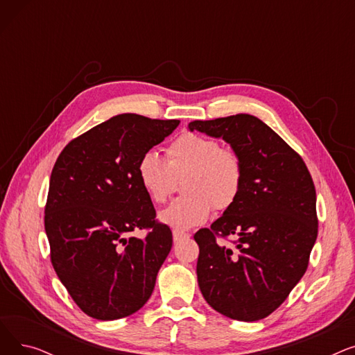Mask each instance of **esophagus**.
Listing matches in <instances>:
<instances>
[{"label": "esophagus", "mask_w": 355, "mask_h": 355, "mask_svg": "<svg viewBox=\"0 0 355 355\" xmlns=\"http://www.w3.org/2000/svg\"><path fill=\"white\" fill-rule=\"evenodd\" d=\"M189 237H190V234H187V233L177 232V230L173 232V239H174L175 243H178V241H181V240H184V239H189Z\"/></svg>", "instance_id": "obj_1"}]
</instances>
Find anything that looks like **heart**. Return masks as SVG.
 Listing matches in <instances>:
<instances>
[{"mask_svg":"<svg viewBox=\"0 0 355 355\" xmlns=\"http://www.w3.org/2000/svg\"><path fill=\"white\" fill-rule=\"evenodd\" d=\"M166 161L146 151L138 161L137 174L144 191L155 204H164L181 184L185 196L159 213L165 226L185 232L206 223L214 210L225 211L236 202L245 180L240 154L220 146L214 138L194 132L177 137L166 146Z\"/></svg>","mask_w":355,"mask_h":355,"instance_id":"b5f03b06","label":"heart"}]
</instances>
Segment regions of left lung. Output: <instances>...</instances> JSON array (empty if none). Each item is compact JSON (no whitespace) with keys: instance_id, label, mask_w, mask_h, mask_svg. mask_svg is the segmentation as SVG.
Listing matches in <instances>:
<instances>
[{"instance_id":"8db88e82","label":"left lung","mask_w":355,"mask_h":355,"mask_svg":"<svg viewBox=\"0 0 355 355\" xmlns=\"http://www.w3.org/2000/svg\"><path fill=\"white\" fill-rule=\"evenodd\" d=\"M189 128L223 138L245 165L236 202L194 234L200 291L232 320H263L306 272L318 236L312 177L302 157L256 116L194 121Z\"/></svg>"}]
</instances>
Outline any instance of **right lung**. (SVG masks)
I'll return each instance as SVG.
<instances>
[{
  "label": "right lung",
  "instance_id": "1",
  "mask_svg": "<svg viewBox=\"0 0 355 355\" xmlns=\"http://www.w3.org/2000/svg\"><path fill=\"white\" fill-rule=\"evenodd\" d=\"M178 125L122 114L71 139L55 159L44 209L50 260L92 318H125L154 291L173 233L155 218L137 166Z\"/></svg>",
  "mask_w": 355,
  "mask_h": 355
}]
</instances>
